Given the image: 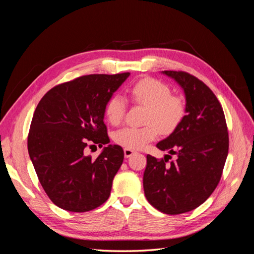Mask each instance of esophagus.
<instances>
[{
  "label": "esophagus",
  "mask_w": 254,
  "mask_h": 254,
  "mask_svg": "<svg viewBox=\"0 0 254 254\" xmlns=\"http://www.w3.org/2000/svg\"><path fill=\"white\" fill-rule=\"evenodd\" d=\"M133 153H135V151L134 150H132V149H128V148H125L124 149V155H125V158H129V157H131Z\"/></svg>",
  "instance_id": "34e87169"
}]
</instances>
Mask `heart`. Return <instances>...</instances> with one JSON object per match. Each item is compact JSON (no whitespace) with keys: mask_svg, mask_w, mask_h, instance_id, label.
Returning <instances> with one entry per match:
<instances>
[{"mask_svg":"<svg viewBox=\"0 0 254 254\" xmlns=\"http://www.w3.org/2000/svg\"><path fill=\"white\" fill-rule=\"evenodd\" d=\"M134 103L147 106L143 127L127 126L113 134L114 142L128 149H141L153 141L159 130L164 134L172 133L179 127L187 113V106L180 96L173 95L172 89L155 78H143L129 90ZM127 99L122 94H113L106 104L105 113L112 125L124 121Z\"/></svg>","mask_w":254,"mask_h":254,"instance_id":"1","label":"heart"}]
</instances>
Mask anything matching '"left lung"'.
<instances>
[{
    "label": "left lung",
    "mask_w": 254,
    "mask_h": 254,
    "mask_svg": "<svg viewBox=\"0 0 254 254\" xmlns=\"http://www.w3.org/2000/svg\"><path fill=\"white\" fill-rule=\"evenodd\" d=\"M182 88L187 114L179 127L157 147L164 159L147 155L143 176L145 197L160 212L177 215L196 209L216 189L229 150L224 110L212 90L186 72L162 71ZM171 154L176 159L167 164Z\"/></svg>",
    "instance_id": "left-lung-1"
}]
</instances>
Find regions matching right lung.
I'll use <instances>...</instances> for the list:
<instances>
[{"mask_svg": "<svg viewBox=\"0 0 254 254\" xmlns=\"http://www.w3.org/2000/svg\"><path fill=\"white\" fill-rule=\"evenodd\" d=\"M130 73L92 74L51 89L34 112L27 139L29 158L51 200L70 212H87L110 196L114 176L124 160L119 145L104 147L93 159L88 143L110 142L105 108Z\"/></svg>", "mask_w": 254, "mask_h": 254, "instance_id": "right-lung-1", "label": "right lung"}]
</instances>
